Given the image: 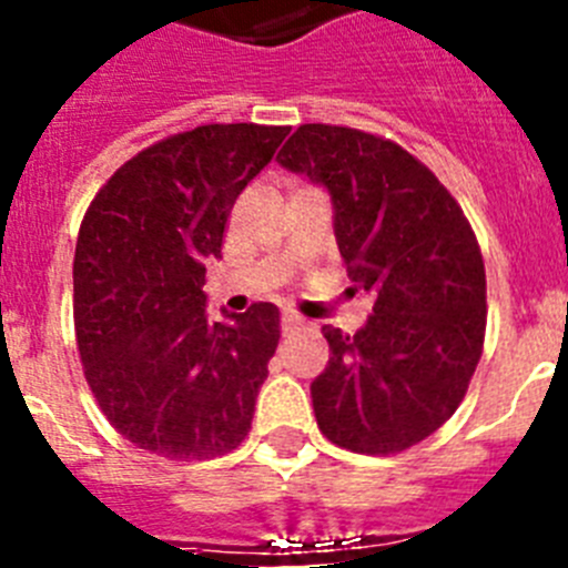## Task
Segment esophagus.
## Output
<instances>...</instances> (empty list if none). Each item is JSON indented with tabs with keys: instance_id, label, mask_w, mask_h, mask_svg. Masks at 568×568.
<instances>
[{
	"instance_id": "esophagus-1",
	"label": "esophagus",
	"mask_w": 568,
	"mask_h": 568,
	"mask_svg": "<svg viewBox=\"0 0 568 568\" xmlns=\"http://www.w3.org/2000/svg\"><path fill=\"white\" fill-rule=\"evenodd\" d=\"M301 327H304V318H298V315H295V313H284V315H281V329H284V335L295 333V329H301Z\"/></svg>"
}]
</instances>
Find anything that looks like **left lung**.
I'll return each instance as SVG.
<instances>
[{
    "instance_id": "left-lung-1",
    "label": "left lung",
    "mask_w": 568,
    "mask_h": 568,
    "mask_svg": "<svg viewBox=\"0 0 568 568\" xmlns=\"http://www.w3.org/2000/svg\"><path fill=\"white\" fill-rule=\"evenodd\" d=\"M275 162L327 190L349 290L373 301L355 335L324 327L329 364L310 384L318 429L349 453H404L453 418L480 361L475 233L433 170L381 135L301 124Z\"/></svg>"
}]
</instances>
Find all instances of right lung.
I'll use <instances>...</instances> for the list:
<instances>
[{"label":"right lung","mask_w":568,"mask_h":568,"mask_svg":"<svg viewBox=\"0 0 568 568\" xmlns=\"http://www.w3.org/2000/svg\"><path fill=\"white\" fill-rule=\"evenodd\" d=\"M290 128L202 124L142 150L84 213L73 321L110 424L162 458H215L247 438L278 346V307L207 318L204 273L241 190Z\"/></svg>","instance_id":"right-lung-1"}]
</instances>
